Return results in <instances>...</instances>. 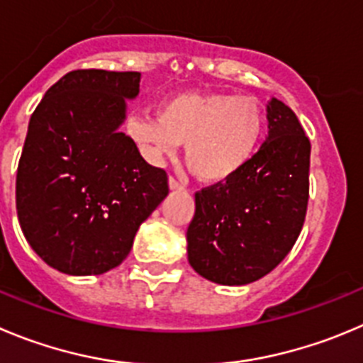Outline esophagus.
<instances>
[{
	"mask_svg": "<svg viewBox=\"0 0 363 363\" xmlns=\"http://www.w3.org/2000/svg\"><path fill=\"white\" fill-rule=\"evenodd\" d=\"M168 184H170V189H182V188H184V184H182L181 181H177L174 175H170V177H168Z\"/></svg>",
	"mask_w": 363,
	"mask_h": 363,
	"instance_id": "34e87169",
	"label": "esophagus"
}]
</instances>
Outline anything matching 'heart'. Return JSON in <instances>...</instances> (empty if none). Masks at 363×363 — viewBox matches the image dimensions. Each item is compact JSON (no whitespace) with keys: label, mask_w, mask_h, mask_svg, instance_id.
Here are the masks:
<instances>
[{"label":"heart","mask_w":363,"mask_h":363,"mask_svg":"<svg viewBox=\"0 0 363 363\" xmlns=\"http://www.w3.org/2000/svg\"><path fill=\"white\" fill-rule=\"evenodd\" d=\"M265 113L256 98L181 93L162 101L157 116H135L127 132L143 155L159 162L184 145L189 170L204 182L238 175L258 150Z\"/></svg>","instance_id":"b5f03b06"}]
</instances>
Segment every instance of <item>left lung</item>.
Listing matches in <instances>:
<instances>
[{
    "instance_id": "8db88e82",
    "label": "left lung",
    "mask_w": 363,
    "mask_h": 363,
    "mask_svg": "<svg viewBox=\"0 0 363 363\" xmlns=\"http://www.w3.org/2000/svg\"><path fill=\"white\" fill-rule=\"evenodd\" d=\"M269 138L225 182L195 193L188 262L218 284H247L272 272L299 238L310 197V140L294 111L272 98Z\"/></svg>"
}]
</instances>
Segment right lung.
<instances>
[{
	"label": "right lung",
	"instance_id": "1",
	"mask_svg": "<svg viewBox=\"0 0 363 363\" xmlns=\"http://www.w3.org/2000/svg\"><path fill=\"white\" fill-rule=\"evenodd\" d=\"M138 71L74 69L33 111L16 177L26 242L69 276L120 265L141 223L168 195V175L120 132Z\"/></svg>",
	"mask_w": 363,
	"mask_h": 363
}]
</instances>
